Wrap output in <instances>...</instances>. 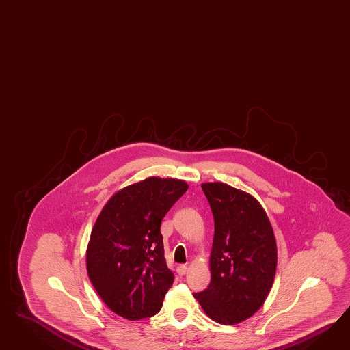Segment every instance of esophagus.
I'll list each match as a JSON object with an SVG mask.
<instances>
[{
	"instance_id": "34e87169",
	"label": "esophagus",
	"mask_w": 350,
	"mask_h": 350,
	"mask_svg": "<svg viewBox=\"0 0 350 350\" xmlns=\"http://www.w3.org/2000/svg\"><path fill=\"white\" fill-rule=\"evenodd\" d=\"M186 272H187V265H180L178 267H177V273H178V275H186Z\"/></svg>"
}]
</instances>
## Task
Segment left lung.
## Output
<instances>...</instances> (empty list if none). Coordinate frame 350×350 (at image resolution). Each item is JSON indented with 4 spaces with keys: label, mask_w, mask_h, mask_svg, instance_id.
<instances>
[{
    "label": "left lung",
    "mask_w": 350,
    "mask_h": 350,
    "mask_svg": "<svg viewBox=\"0 0 350 350\" xmlns=\"http://www.w3.org/2000/svg\"><path fill=\"white\" fill-rule=\"evenodd\" d=\"M202 189L214 217L212 281L193 297L213 321L234 325L263 306L273 285L275 233L250 193L222 182L202 183Z\"/></svg>",
    "instance_id": "8db88e82"
}]
</instances>
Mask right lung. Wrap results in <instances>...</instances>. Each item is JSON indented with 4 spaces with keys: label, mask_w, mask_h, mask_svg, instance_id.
I'll list each match as a JSON object with an SVG mask.
<instances>
[{
    "label": "right lung",
    "mask_w": 350,
    "mask_h": 350,
    "mask_svg": "<svg viewBox=\"0 0 350 350\" xmlns=\"http://www.w3.org/2000/svg\"><path fill=\"white\" fill-rule=\"evenodd\" d=\"M187 189L185 180L148 177L118 191L97 217L87 246V272L118 316L136 321L161 309L174 275L164 258L160 224Z\"/></svg>",
    "instance_id": "1"
}]
</instances>
